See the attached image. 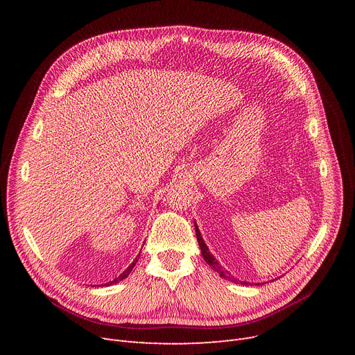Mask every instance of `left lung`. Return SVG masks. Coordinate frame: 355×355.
<instances>
[{"instance_id":"left-lung-1","label":"left lung","mask_w":355,"mask_h":355,"mask_svg":"<svg viewBox=\"0 0 355 355\" xmlns=\"http://www.w3.org/2000/svg\"><path fill=\"white\" fill-rule=\"evenodd\" d=\"M196 234H197V241H198L200 249H201V254H202L204 260H206V262L209 263V266H211L216 272H218V275H220L221 277L229 279V281L239 284L237 279H234V277H233V276H232V275H230L225 268H221V266H220V263H218L217 260H216V257L209 252V248H207V245H206V243H204V240H202V237H201V233H200V230H198L197 225H196ZM240 284H241V282H240ZM245 284H248V282H245Z\"/></svg>"}]
</instances>
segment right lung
Returning a JSON list of instances; mask_svg holds the SVG:
<instances>
[{"label": "right lung", "instance_id": "1", "mask_svg": "<svg viewBox=\"0 0 355 355\" xmlns=\"http://www.w3.org/2000/svg\"><path fill=\"white\" fill-rule=\"evenodd\" d=\"M137 262H138V259H135L134 262L128 266V269H126V270H125L122 275H119L116 279H114V281L109 282V284L112 285V284H116V282H119V281H123V279H125V277H126V276H128L130 272H132V269H134V266H135V263H137Z\"/></svg>", "mask_w": 355, "mask_h": 355}]
</instances>
